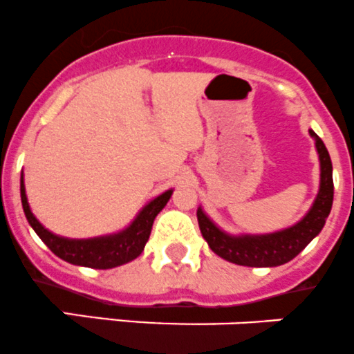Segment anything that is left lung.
<instances>
[{"instance_id":"8db88e82","label":"left lung","mask_w":354,"mask_h":354,"mask_svg":"<svg viewBox=\"0 0 354 354\" xmlns=\"http://www.w3.org/2000/svg\"><path fill=\"white\" fill-rule=\"evenodd\" d=\"M310 135L315 140L318 159H320V188L310 211L296 225L280 232L263 233V235H250V233L230 235L205 214L204 209L198 207V228L212 252L240 266L272 268L294 259L322 232L334 201L332 160L317 133L310 129Z\"/></svg>"}]
</instances>
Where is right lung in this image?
Instances as JSON below:
<instances>
[{"label":"right lung","instance_id":"right-lung-1","mask_svg":"<svg viewBox=\"0 0 354 354\" xmlns=\"http://www.w3.org/2000/svg\"><path fill=\"white\" fill-rule=\"evenodd\" d=\"M171 195H173V188L160 194L153 201H150L136 214L131 225H128L121 232L112 233V235L93 236V239H67V236L55 235L37 221V218L30 211L29 202H27L24 173L20 176V198H22L24 212H26L27 221L32 226L34 232L37 233V236L60 259L67 261L71 264L95 270L115 268V266H121V264L136 259L145 249V243L149 240L150 232H152L153 219L162 211Z\"/></svg>","mask_w":354,"mask_h":354}]
</instances>
